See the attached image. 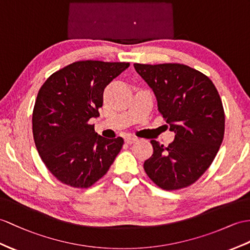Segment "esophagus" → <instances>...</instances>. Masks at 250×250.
Returning a JSON list of instances; mask_svg holds the SVG:
<instances>
[{
	"label": "esophagus",
	"instance_id": "1",
	"mask_svg": "<svg viewBox=\"0 0 250 250\" xmlns=\"http://www.w3.org/2000/svg\"><path fill=\"white\" fill-rule=\"evenodd\" d=\"M136 141H137V138H133V137H130V136L125 138V143H127V144H132V143H135Z\"/></svg>",
	"mask_w": 250,
	"mask_h": 250
}]
</instances>
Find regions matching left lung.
<instances>
[{"label": "left lung", "instance_id": "1", "mask_svg": "<svg viewBox=\"0 0 250 250\" xmlns=\"http://www.w3.org/2000/svg\"><path fill=\"white\" fill-rule=\"evenodd\" d=\"M153 89L158 110L175 132L167 146L151 140L154 153L144 162L148 177L163 190L194 184L214 160L224 139L222 100L208 76L180 63H135Z\"/></svg>", "mask_w": 250, "mask_h": 250}]
</instances>
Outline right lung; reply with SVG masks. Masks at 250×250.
<instances>
[{"label": "right lung", "instance_id": "1", "mask_svg": "<svg viewBox=\"0 0 250 250\" xmlns=\"http://www.w3.org/2000/svg\"><path fill=\"white\" fill-rule=\"evenodd\" d=\"M129 62H76L48 77L33 111L36 147L55 177L73 188H89L101 179L124 140L99 136L91 118L100 117L103 93Z\"/></svg>", "mask_w": 250, "mask_h": 250}]
</instances>
